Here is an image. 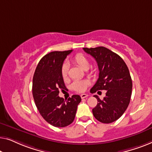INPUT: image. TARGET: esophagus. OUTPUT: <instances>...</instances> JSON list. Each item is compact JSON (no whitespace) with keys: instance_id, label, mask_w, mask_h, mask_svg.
Wrapping results in <instances>:
<instances>
[{"instance_id":"esophagus-1","label":"esophagus","mask_w":152,"mask_h":152,"mask_svg":"<svg viewBox=\"0 0 152 152\" xmlns=\"http://www.w3.org/2000/svg\"><path fill=\"white\" fill-rule=\"evenodd\" d=\"M87 96H88V95L86 94H83L80 95L81 98H86Z\"/></svg>"}]
</instances>
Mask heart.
I'll return each mask as SVG.
<instances>
[{"label":"heart","instance_id":"obj_1","mask_svg":"<svg viewBox=\"0 0 152 152\" xmlns=\"http://www.w3.org/2000/svg\"><path fill=\"white\" fill-rule=\"evenodd\" d=\"M72 61L73 63L76 64L79 67L82 68L83 69L87 70L88 69L89 63L88 59L87 57L82 54H77L74 56L72 58ZM67 73H68V65L67 64H63L61 67V75L63 79H66L67 77ZM89 85V83L87 81H75L73 83L72 85V89L78 92H83V91H85L87 85Z\"/></svg>","mask_w":152,"mask_h":152}]
</instances>
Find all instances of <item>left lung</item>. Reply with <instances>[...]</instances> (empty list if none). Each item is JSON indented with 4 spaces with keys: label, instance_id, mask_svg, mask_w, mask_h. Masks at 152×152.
<instances>
[{
    "label": "left lung",
    "instance_id": "left-lung-1",
    "mask_svg": "<svg viewBox=\"0 0 152 152\" xmlns=\"http://www.w3.org/2000/svg\"><path fill=\"white\" fill-rule=\"evenodd\" d=\"M97 62L99 76L90 91L106 90V96L92 110L96 119L102 123H111L118 120L129 105L132 96V81L129 69L122 58L104 47L83 48Z\"/></svg>",
    "mask_w": 152,
    "mask_h": 152
}]
</instances>
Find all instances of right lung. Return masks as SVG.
I'll list each match as a JSON object with an SVG mask.
<instances>
[{"instance_id":"add662e5","label":"right lung","mask_w":152,"mask_h":152,"mask_svg":"<svg viewBox=\"0 0 152 152\" xmlns=\"http://www.w3.org/2000/svg\"><path fill=\"white\" fill-rule=\"evenodd\" d=\"M72 52L56 51L44 56L33 77L32 94L38 112L48 123L56 127H66L74 121L81 101L79 95H73L66 101L58 96L59 91L66 89L61 75L62 65Z\"/></svg>"}]
</instances>
